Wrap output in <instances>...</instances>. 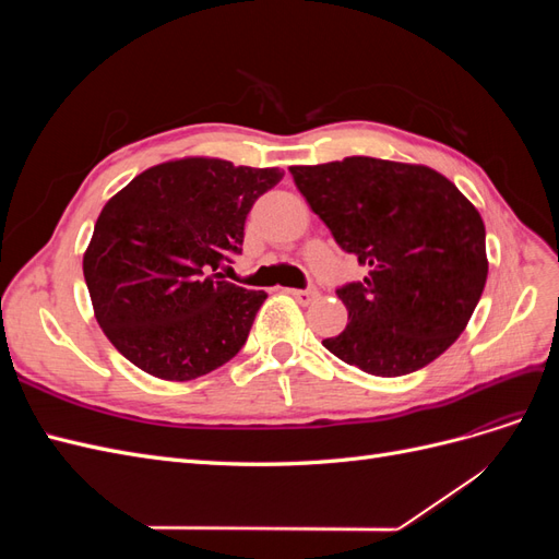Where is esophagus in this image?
Segmentation results:
<instances>
[{
	"instance_id": "34e87169",
	"label": "esophagus",
	"mask_w": 559,
	"mask_h": 559,
	"mask_svg": "<svg viewBox=\"0 0 559 559\" xmlns=\"http://www.w3.org/2000/svg\"><path fill=\"white\" fill-rule=\"evenodd\" d=\"M289 294L300 302V306H310L312 300L319 298L317 289H289Z\"/></svg>"
}]
</instances>
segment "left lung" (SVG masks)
I'll use <instances>...</instances> for the list:
<instances>
[{
  "instance_id": "8db88e82",
  "label": "left lung",
  "mask_w": 559,
  "mask_h": 559,
  "mask_svg": "<svg viewBox=\"0 0 559 559\" xmlns=\"http://www.w3.org/2000/svg\"><path fill=\"white\" fill-rule=\"evenodd\" d=\"M289 170L335 242L368 267L364 282L337 289L349 324L324 347L378 378L441 357L487 282L480 212L427 165L349 156Z\"/></svg>"
}]
</instances>
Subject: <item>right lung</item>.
<instances>
[{
  "mask_svg": "<svg viewBox=\"0 0 559 559\" xmlns=\"http://www.w3.org/2000/svg\"><path fill=\"white\" fill-rule=\"evenodd\" d=\"M282 177L280 167L186 156L148 167L107 200L83 277L99 329L130 364L186 382L242 349L265 292L216 267L242 251L251 205Z\"/></svg>",
  "mask_w": 559,
  "mask_h": 559,
  "instance_id": "1",
  "label": "right lung"
}]
</instances>
